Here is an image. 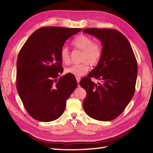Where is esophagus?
Masks as SVG:
<instances>
[{
    "label": "esophagus",
    "instance_id": "esophagus-1",
    "mask_svg": "<svg viewBox=\"0 0 153 153\" xmlns=\"http://www.w3.org/2000/svg\"><path fill=\"white\" fill-rule=\"evenodd\" d=\"M80 79H81V78L79 77H76V80H77V83L79 84V82H80Z\"/></svg>",
    "mask_w": 153,
    "mask_h": 153
}]
</instances>
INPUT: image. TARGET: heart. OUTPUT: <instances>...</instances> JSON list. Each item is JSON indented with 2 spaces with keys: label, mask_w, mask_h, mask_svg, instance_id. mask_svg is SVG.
<instances>
[{
  "label": "heart",
  "mask_w": 153,
  "mask_h": 153,
  "mask_svg": "<svg viewBox=\"0 0 153 153\" xmlns=\"http://www.w3.org/2000/svg\"><path fill=\"white\" fill-rule=\"evenodd\" d=\"M71 45L77 49L83 51L82 61L83 62L67 68L65 71L75 76H82L89 70V63L91 65L98 64L102 54V47L99 43H93L92 38L85 35H80L76 37L71 42ZM60 56L63 64L70 63V54L68 48L64 47L61 48Z\"/></svg>",
  "instance_id": "b5f03b06"
}]
</instances>
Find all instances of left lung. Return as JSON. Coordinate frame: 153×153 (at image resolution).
I'll return each instance as SVG.
<instances>
[{
    "instance_id": "left-lung-1",
    "label": "left lung",
    "mask_w": 153,
    "mask_h": 153,
    "mask_svg": "<svg viewBox=\"0 0 153 153\" xmlns=\"http://www.w3.org/2000/svg\"><path fill=\"white\" fill-rule=\"evenodd\" d=\"M83 31L97 37L102 45V54L97 66L79 82L87 93L83 108L91 118L111 121L121 114L134 95L137 60L130 43L120 31L98 28ZM91 77L102 83L95 84Z\"/></svg>"
}]
</instances>
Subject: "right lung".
Wrapping results in <instances>:
<instances>
[{
    "label": "right lung",
    "mask_w": 153,
    "mask_h": 153,
    "mask_svg": "<svg viewBox=\"0 0 153 153\" xmlns=\"http://www.w3.org/2000/svg\"><path fill=\"white\" fill-rule=\"evenodd\" d=\"M80 28L50 26L38 29L18 54L16 87L25 110L40 122H51L62 114L66 100L77 83L63 72L60 56L65 42Z\"/></svg>",
    "instance_id": "1"
}]
</instances>
